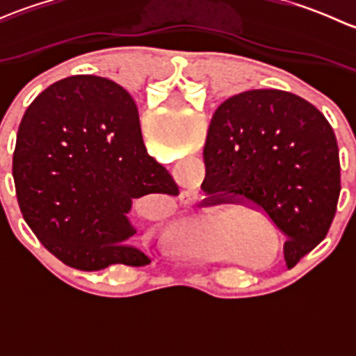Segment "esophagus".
I'll return each mask as SVG.
<instances>
[{"mask_svg": "<svg viewBox=\"0 0 356 356\" xmlns=\"http://www.w3.org/2000/svg\"><path fill=\"white\" fill-rule=\"evenodd\" d=\"M182 198H184V201H186V203H188V204H191L193 201H195V196H193V195H189V193H186V195L182 196Z\"/></svg>", "mask_w": 356, "mask_h": 356, "instance_id": "obj_1", "label": "esophagus"}]
</instances>
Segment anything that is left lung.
Returning a JSON list of instances; mask_svg holds the SVG:
<instances>
[{
    "label": "left lung",
    "instance_id": "1",
    "mask_svg": "<svg viewBox=\"0 0 356 356\" xmlns=\"http://www.w3.org/2000/svg\"><path fill=\"white\" fill-rule=\"evenodd\" d=\"M203 158L211 193L251 200L288 238V268L327 236L341 193L339 148L327 118L303 98L253 89L225 99Z\"/></svg>",
    "mask_w": 356,
    "mask_h": 356
}]
</instances>
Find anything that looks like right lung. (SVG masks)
I'll list each match as a JSON object with an SVG mask.
<instances>
[{
	"mask_svg": "<svg viewBox=\"0 0 356 356\" xmlns=\"http://www.w3.org/2000/svg\"><path fill=\"white\" fill-rule=\"evenodd\" d=\"M24 220L41 245L77 270L152 261L129 246L132 201L179 195L167 168L148 155L132 96L117 82L72 75L25 110L13 153Z\"/></svg>",
	"mask_w": 356,
	"mask_h": 356,
	"instance_id": "obj_1",
	"label": "right lung"
}]
</instances>
